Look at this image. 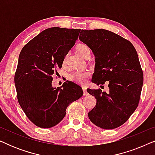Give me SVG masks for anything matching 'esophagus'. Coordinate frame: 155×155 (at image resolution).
Segmentation results:
<instances>
[{
    "instance_id": "esophagus-1",
    "label": "esophagus",
    "mask_w": 155,
    "mask_h": 155,
    "mask_svg": "<svg viewBox=\"0 0 155 155\" xmlns=\"http://www.w3.org/2000/svg\"><path fill=\"white\" fill-rule=\"evenodd\" d=\"M82 90H83L84 95L87 94V87H86L85 86H82Z\"/></svg>"
}]
</instances>
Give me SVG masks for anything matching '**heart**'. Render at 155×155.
<instances>
[{
	"instance_id": "b5f03b06",
	"label": "heart",
	"mask_w": 155,
	"mask_h": 155,
	"mask_svg": "<svg viewBox=\"0 0 155 155\" xmlns=\"http://www.w3.org/2000/svg\"><path fill=\"white\" fill-rule=\"evenodd\" d=\"M77 52L82 57H85L87 55L90 54V49L86 44H80L76 47ZM65 58H64V61ZM90 75V72L89 71H73L70 74L68 78L69 79L74 82L78 84H83L86 82L87 78Z\"/></svg>"
}]
</instances>
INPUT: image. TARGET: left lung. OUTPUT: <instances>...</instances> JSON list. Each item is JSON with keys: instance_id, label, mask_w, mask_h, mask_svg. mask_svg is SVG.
Instances as JSON below:
<instances>
[{"instance_id": "obj_1", "label": "left lung", "mask_w": 155, "mask_h": 155, "mask_svg": "<svg viewBox=\"0 0 155 155\" xmlns=\"http://www.w3.org/2000/svg\"><path fill=\"white\" fill-rule=\"evenodd\" d=\"M79 39L95 56L92 82H107L109 92L87 89L97 99L88 113L90 120L103 129H114L126 123L138 106L143 84L137 51L132 44L116 34L104 29L80 31Z\"/></svg>"}]
</instances>
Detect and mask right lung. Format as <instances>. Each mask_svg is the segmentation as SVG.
Instances as JSON below:
<instances>
[{"mask_svg": "<svg viewBox=\"0 0 155 155\" xmlns=\"http://www.w3.org/2000/svg\"><path fill=\"white\" fill-rule=\"evenodd\" d=\"M80 29L51 27L42 31L21 51L15 74L18 100L27 118L38 127L59 124L70 104L83 95L81 87L66 81L53 87V75L75 45Z\"/></svg>", "mask_w": 155, "mask_h": 155, "instance_id": "1", "label": "right lung"}]
</instances>
